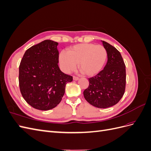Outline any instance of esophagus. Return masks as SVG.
<instances>
[{
	"mask_svg": "<svg viewBox=\"0 0 151 151\" xmlns=\"http://www.w3.org/2000/svg\"><path fill=\"white\" fill-rule=\"evenodd\" d=\"M73 79H74V81H77V80H79V77H76V76H74L73 77Z\"/></svg>",
	"mask_w": 151,
	"mask_h": 151,
	"instance_id": "esophagus-1",
	"label": "esophagus"
}]
</instances>
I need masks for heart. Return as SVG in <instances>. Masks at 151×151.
Instances as JSON below:
<instances>
[{"label": "heart", "mask_w": 151, "mask_h": 151, "mask_svg": "<svg viewBox=\"0 0 151 151\" xmlns=\"http://www.w3.org/2000/svg\"><path fill=\"white\" fill-rule=\"evenodd\" d=\"M107 58V52L102 45L81 43L62 51L59 55L61 69L65 73L75 70L78 63L79 70L84 74L91 76L101 70Z\"/></svg>", "instance_id": "b5f03b06"}]
</instances>
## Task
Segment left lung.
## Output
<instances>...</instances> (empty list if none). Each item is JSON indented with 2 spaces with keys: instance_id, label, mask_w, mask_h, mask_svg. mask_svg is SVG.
<instances>
[{
  "instance_id": "obj_1",
  "label": "left lung",
  "mask_w": 151,
  "mask_h": 151,
  "mask_svg": "<svg viewBox=\"0 0 151 151\" xmlns=\"http://www.w3.org/2000/svg\"><path fill=\"white\" fill-rule=\"evenodd\" d=\"M102 42L107 52V63L103 70L88 79L89 85L83 94L91 105L106 108L118 103L124 94L126 69L120 52L104 41Z\"/></svg>"
}]
</instances>
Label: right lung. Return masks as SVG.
I'll use <instances>...</instances> for the list:
<instances>
[{
    "mask_svg": "<svg viewBox=\"0 0 151 151\" xmlns=\"http://www.w3.org/2000/svg\"><path fill=\"white\" fill-rule=\"evenodd\" d=\"M58 43L46 40L26 50L19 67L21 93L30 106L49 110L60 103L71 76L59 68Z\"/></svg>",
    "mask_w": 151,
    "mask_h": 151,
    "instance_id": "1",
    "label": "right lung"
}]
</instances>
